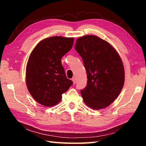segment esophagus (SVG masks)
Wrapping results in <instances>:
<instances>
[{"mask_svg":"<svg viewBox=\"0 0 146 146\" xmlns=\"http://www.w3.org/2000/svg\"><path fill=\"white\" fill-rule=\"evenodd\" d=\"M72 81H73V82L74 84H75V82H76V79H75V77L72 78Z\"/></svg>","mask_w":146,"mask_h":146,"instance_id":"34e87169","label":"esophagus"}]
</instances>
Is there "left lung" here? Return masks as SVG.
Segmentation results:
<instances>
[{"label":"left lung","instance_id":"obj_1","mask_svg":"<svg viewBox=\"0 0 146 146\" xmlns=\"http://www.w3.org/2000/svg\"><path fill=\"white\" fill-rule=\"evenodd\" d=\"M75 48L87 73V86L80 91L84 102L93 110L108 107L117 98L124 83L120 56L110 44L95 35L79 37Z\"/></svg>","mask_w":146,"mask_h":146}]
</instances>
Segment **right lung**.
Masks as SVG:
<instances>
[{"mask_svg":"<svg viewBox=\"0 0 146 146\" xmlns=\"http://www.w3.org/2000/svg\"><path fill=\"white\" fill-rule=\"evenodd\" d=\"M73 38L51 36L41 40L32 51L26 66L28 90L38 103L55 106L73 84L67 78L61 58L72 48Z\"/></svg>","mask_w":146,"mask_h":146,"instance_id":"1","label":"right lung"}]
</instances>
